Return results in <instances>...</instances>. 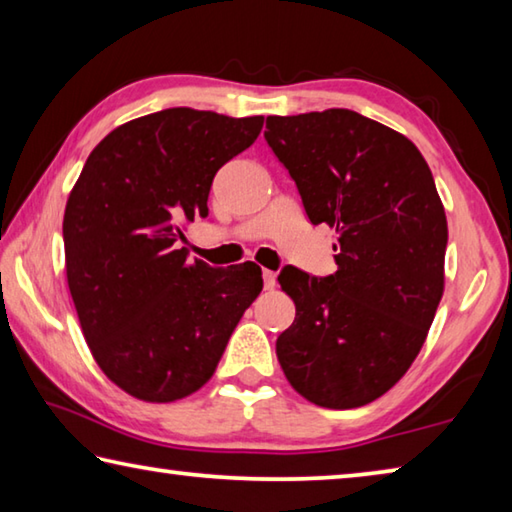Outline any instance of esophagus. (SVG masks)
<instances>
[{"mask_svg": "<svg viewBox=\"0 0 512 512\" xmlns=\"http://www.w3.org/2000/svg\"><path fill=\"white\" fill-rule=\"evenodd\" d=\"M262 277H264V289H266V291H273V289H275V284H277V280H275V273H273V271H268V268H264V271H262Z\"/></svg>", "mask_w": 512, "mask_h": 512, "instance_id": "esophagus-1", "label": "esophagus"}]
</instances>
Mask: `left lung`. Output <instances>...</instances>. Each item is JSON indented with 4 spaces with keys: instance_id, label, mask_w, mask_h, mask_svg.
I'll list each match as a JSON object with an SVG mask.
<instances>
[{
    "instance_id": "left-lung-1",
    "label": "left lung",
    "mask_w": 512,
    "mask_h": 512,
    "mask_svg": "<svg viewBox=\"0 0 512 512\" xmlns=\"http://www.w3.org/2000/svg\"><path fill=\"white\" fill-rule=\"evenodd\" d=\"M309 221L339 244L327 277H277L296 320L277 336L289 384L325 409L384 395L418 357L445 287L447 219L429 164L393 128L354 110L266 117Z\"/></svg>"
}]
</instances>
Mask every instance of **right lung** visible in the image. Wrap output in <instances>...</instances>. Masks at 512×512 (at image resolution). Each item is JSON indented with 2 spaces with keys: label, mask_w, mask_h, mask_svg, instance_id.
Wrapping results in <instances>:
<instances>
[{
  "label": "right lung",
  "mask_w": 512,
  "mask_h": 512,
  "mask_svg": "<svg viewBox=\"0 0 512 512\" xmlns=\"http://www.w3.org/2000/svg\"><path fill=\"white\" fill-rule=\"evenodd\" d=\"M264 117L167 108L94 146L67 198V284L92 357L144 402H176L214 375L262 268L189 259L180 225L207 216L212 180Z\"/></svg>",
  "instance_id": "obj_1"
}]
</instances>
